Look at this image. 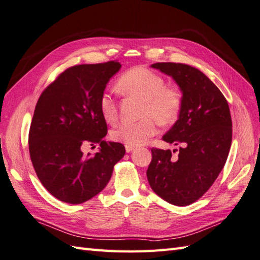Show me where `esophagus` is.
Masks as SVG:
<instances>
[{
	"label": "esophagus",
	"instance_id": "34e87169",
	"mask_svg": "<svg viewBox=\"0 0 260 260\" xmlns=\"http://www.w3.org/2000/svg\"><path fill=\"white\" fill-rule=\"evenodd\" d=\"M125 149H126V152H131V151L134 150V147H133V146L126 145V146H125Z\"/></svg>",
	"mask_w": 260,
	"mask_h": 260
}]
</instances>
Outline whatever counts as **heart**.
Here are the masks:
<instances>
[{"instance_id":"b5f03b06","label":"heart","mask_w":260,"mask_h":260,"mask_svg":"<svg viewBox=\"0 0 260 260\" xmlns=\"http://www.w3.org/2000/svg\"><path fill=\"white\" fill-rule=\"evenodd\" d=\"M116 89L126 95H133L144 101L141 121L122 122L111 131L113 141L128 146H142L157 133L158 123L168 124L175 121L181 106L179 91L167 86L165 80L144 67H135L124 72L117 79ZM100 111L106 122L113 123L117 117V105L109 92L100 98Z\"/></svg>"}]
</instances>
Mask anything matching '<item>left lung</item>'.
Masks as SVG:
<instances>
[{
  "mask_svg": "<svg viewBox=\"0 0 260 260\" xmlns=\"http://www.w3.org/2000/svg\"><path fill=\"white\" fill-rule=\"evenodd\" d=\"M150 67L174 79L182 93L177 122L162 136V141L181 147L177 157L169 149L152 148L147 179L165 201L189 205L210 189L228 159L232 144L230 108L222 92L199 69L175 62Z\"/></svg>",
  "mask_w": 260,
  "mask_h": 260,
  "instance_id": "8db88e82",
  "label": "left lung"
}]
</instances>
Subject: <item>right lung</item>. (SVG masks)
Masks as SVG:
<instances>
[{"label":"right lung","mask_w":260,"mask_h":260,"mask_svg":"<svg viewBox=\"0 0 260 260\" xmlns=\"http://www.w3.org/2000/svg\"><path fill=\"white\" fill-rule=\"evenodd\" d=\"M121 67L115 61L71 67L38 99L29 128V155L44 187L62 202L80 204L100 193L125 155L122 144L103 139L108 126L99 105ZM95 142L100 150L85 156L83 146Z\"/></svg>","instance_id":"add662e5"}]
</instances>
